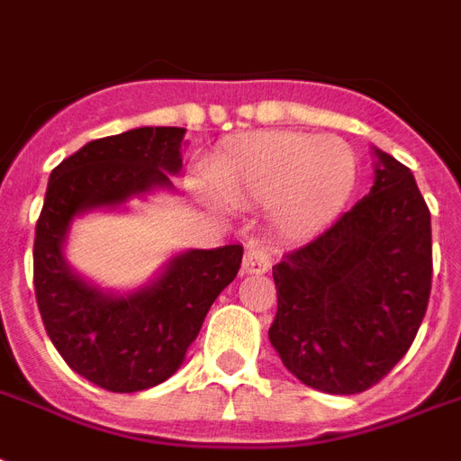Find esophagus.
Here are the masks:
<instances>
[{"label": "esophagus", "instance_id": "esophagus-1", "mask_svg": "<svg viewBox=\"0 0 461 461\" xmlns=\"http://www.w3.org/2000/svg\"><path fill=\"white\" fill-rule=\"evenodd\" d=\"M270 268V254L263 249L258 241H251L246 246L244 261H241V270L244 273H266Z\"/></svg>", "mask_w": 461, "mask_h": 461}]
</instances>
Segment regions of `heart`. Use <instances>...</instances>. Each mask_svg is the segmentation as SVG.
<instances>
[{
	"instance_id": "1",
	"label": "heart",
	"mask_w": 461,
	"mask_h": 461,
	"mask_svg": "<svg viewBox=\"0 0 461 461\" xmlns=\"http://www.w3.org/2000/svg\"><path fill=\"white\" fill-rule=\"evenodd\" d=\"M356 181L357 159L348 142L285 130L234 137L210 168L212 191L224 203H270V222L285 237H312L329 227Z\"/></svg>"
}]
</instances>
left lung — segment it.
I'll list each match as a JSON object with an SVG mask.
<instances>
[{
    "label": "left lung",
    "instance_id": "1",
    "mask_svg": "<svg viewBox=\"0 0 461 461\" xmlns=\"http://www.w3.org/2000/svg\"><path fill=\"white\" fill-rule=\"evenodd\" d=\"M375 154L372 191L273 266L270 346L294 377L326 394H360L384 379L430 297V210L411 168Z\"/></svg>",
    "mask_w": 461,
    "mask_h": 461
}]
</instances>
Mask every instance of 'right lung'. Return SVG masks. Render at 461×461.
Listing matches in <instances>:
<instances>
[{"mask_svg": "<svg viewBox=\"0 0 461 461\" xmlns=\"http://www.w3.org/2000/svg\"><path fill=\"white\" fill-rule=\"evenodd\" d=\"M184 128H135L101 137L59 161L48 181L33 241L35 302L65 363L108 392H142L171 377L241 266L239 244L193 249L174 256L152 285L108 294L72 273L62 256L77 215L171 188L168 174L184 167Z\"/></svg>", "mask_w": 461, "mask_h": 461, "instance_id": "right-lung-1", "label": "right lung"}]
</instances>
